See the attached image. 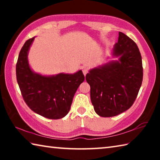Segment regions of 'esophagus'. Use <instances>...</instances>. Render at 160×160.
I'll return each mask as SVG.
<instances>
[{
    "mask_svg": "<svg viewBox=\"0 0 160 160\" xmlns=\"http://www.w3.org/2000/svg\"><path fill=\"white\" fill-rule=\"evenodd\" d=\"M88 70H89V68L87 66H83V67H82V72H83V74H84V75H86V74L88 73Z\"/></svg>",
    "mask_w": 160,
    "mask_h": 160,
    "instance_id": "obj_1",
    "label": "esophagus"
}]
</instances>
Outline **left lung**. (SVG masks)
Listing matches in <instances>:
<instances>
[{"instance_id":"8db88e82","label":"left lung","mask_w":160,"mask_h":160,"mask_svg":"<svg viewBox=\"0 0 160 160\" xmlns=\"http://www.w3.org/2000/svg\"><path fill=\"white\" fill-rule=\"evenodd\" d=\"M113 55L119 57L118 61L92 69L85 76L94 109L102 117H112L128 109L142 82V57L133 40L119 32Z\"/></svg>"}]
</instances>
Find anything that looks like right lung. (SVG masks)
<instances>
[{
    "mask_svg": "<svg viewBox=\"0 0 160 160\" xmlns=\"http://www.w3.org/2000/svg\"><path fill=\"white\" fill-rule=\"evenodd\" d=\"M34 37L27 40L19 53L16 77L27 105L38 114L50 119L64 117L69 112L74 94L85 80L82 70L74 74L43 76L32 71L28 54Z\"/></svg>",
    "mask_w": 160,
    "mask_h": 160,
    "instance_id": "right-lung-1",
    "label": "right lung"
}]
</instances>
